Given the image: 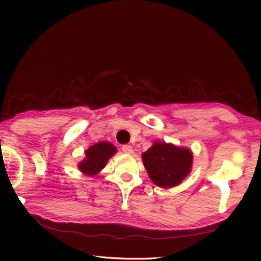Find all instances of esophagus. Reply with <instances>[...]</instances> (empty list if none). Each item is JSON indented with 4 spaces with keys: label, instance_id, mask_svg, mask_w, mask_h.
Here are the masks:
<instances>
[{
    "label": "esophagus",
    "instance_id": "obj_1",
    "mask_svg": "<svg viewBox=\"0 0 261 261\" xmlns=\"http://www.w3.org/2000/svg\"><path fill=\"white\" fill-rule=\"evenodd\" d=\"M122 150H123L124 153H127V154H132L134 152L133 147L128 146V145H123L122 146Z\"/></svg>",
    "mask_w": 261,
    "mask_h": 261
}]
</instances>
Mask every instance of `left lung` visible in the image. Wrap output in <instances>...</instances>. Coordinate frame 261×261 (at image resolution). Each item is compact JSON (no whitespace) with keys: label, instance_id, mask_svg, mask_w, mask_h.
Here are the masks:
<instances>
[{"label":"left lung","instance_id":"left-lung-1","mask_svg":"<svg viewBox=\"0 0 261 261\" xmlns=\"http://www.w3.org/2000/svg\"><path fill=\"white\" fill-rule=\"evenodd\" d=\"M141 158L150 179L156 186L171 188L179 185L191 173L194 156L186 147L155 140Z\"/></svg>","mask_w":261,"mask_h":261}]
</instances>
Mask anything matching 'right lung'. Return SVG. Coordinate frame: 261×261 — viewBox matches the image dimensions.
<instances>
[{"label":"right lung","instance_id":"right-lung-1","mask_svg":"<svg viewBox=\"0 0 261 261\" xmlns=\"http://www.w3.org/2000/svg\"><path fill=\"white\" fill-rule=\"evenodd\" d=\"M117 152L114 145L109 141H100V143L90 146L85 151V158L78 163V170L84 175L94 177L105 169L109 159Z\"/></svg>","mask_w":261,"mask_h":261}]
</instances>
